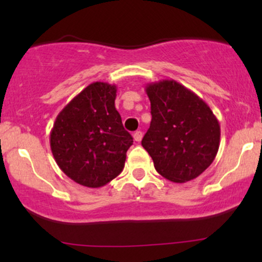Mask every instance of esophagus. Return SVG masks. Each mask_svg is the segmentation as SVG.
<instances>
[{
    "instance_id": "esophagus-1",
    "label": "esophagus",
    "mask_w": 262,
    "mask_h": 262,
    "mask_svg": "<svg viewBox=\"0 0 262 262\" xmlns=\"http://www.w3.org/2000/svg\"><path fill=\"white\" fill-rule=\"evenodd\" d=\"M133 138H134L135 141H138V143H139V141L141 140V138H143V133H141L140 130L135 132V133L133 134Z\"/></svg>"
}]
</instances>
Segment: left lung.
I'll list each match as a JSON object with an SVG mask.
<instances>
[{
  "instance_id": "obj_1",
  "label": "left lung",
  "mask_w": 262,
  "mask_h": 262,
  "mask_svg": "<svg viewBox=\"0 0 262 262\" xmlns=\"http://www.w3.org/2000/svg\"><path fill=\"white\" fill-rule=\"evenodd\" d=\"M151 123L141 145L155 170L176 183L200 176L215 159L221 125L208 104L173 80L148 83Z\"/></svg>"
}]
</instances>
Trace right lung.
Wrapping results in <instances>:
<instances>
[{"mask_svg":"<svg viewBox=\"0 0 262 262\" xmlns=\"http://www.w3.org/2000/svg\"><path fill=\"white\" fill-rule=\"evenodd\" d=\"M117 86L93 82L58 114L50 148L58 166L79 185L98 188L124 167L133 138L122 124L114 100Z\"/></svg>","mask_w":262,"mask_h":262,"instance_id":"1","label":"right lung"}]
</instances>
